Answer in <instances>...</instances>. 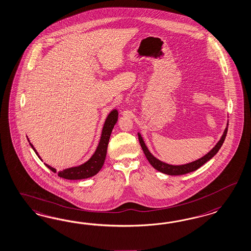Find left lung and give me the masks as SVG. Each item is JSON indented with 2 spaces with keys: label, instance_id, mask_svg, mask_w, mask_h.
Here are the masks:
<instances>
[{
  "label": "left lung",
  "instance_id": "left-lung-1",
  "mask_svg": "<svg viewBox=\"0 0 251 251\" xmlns=\"http://www.w3.org/2000/svg\"><path fill=\"white\" fill-rule=\"evenodd\" d=\"M227 128H228V124H227L226 127L224 131L222 137L220 138L218 143L216 144L215 147L212 149V151H209L207 154L204 155L202 158H199V159L193 161L191 163H187V164L184 165H170L160 161L158 158H155L150 152L149 149L147 148L146 144L144 142L142 136L139 133H138V139H139V143H140V146L143 150L146 158H148L149 162L152 165V167L154 169H156L158 172H162L164 174H168V175H183V174H186L189 172H194V171L198 170L200 167H201L204 163H206L208 160H210L211 158L215 156V154L220 150V148L222 147L223 143L226 139Z\"/></svg>",
  "mask_w": 251,
  "mask_h": 251
}]
</instances>
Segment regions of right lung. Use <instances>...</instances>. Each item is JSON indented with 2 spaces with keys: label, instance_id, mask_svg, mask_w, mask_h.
Returning <instances> with one entry per match:
<instances>
[{
  "label": "right lung",
  "instance_id": "obj_1",
  "mask_svg": "<svg viewBox=\"0 0 251 251\" xmlns=\"http://www.w3.org/2000/svg\"><path fill=\"white\" fill-rule=\"evenodd\" d=\"M118 119V112L116 109H114L109 115L107 118L104 122L102 131H101V136H100V142L96 149V151L94 152L93 156L91 158L86 161L83 164L79 165L77 167H72L69 169H65L63 171L57 172L56 169H54L53 167H51L50 165H45L53 172L57 173V175L60 178L67 179H87L90 177H93L95 174H97L100 172L102 165L104 163L105 157H106V153H107L108 143H109V139L110 136L112 134L113 128L115 126V124L117 122ZM27 140L29 141L28 138ZM30 146L32 147V149L36 152V155L38 156V158L41 159L39 157L38 153L36 152V149L34 148V146L30 143Z\"/></svg>",
  "mask_w": 251,
  "mask_h": 251
}]
</instances>
